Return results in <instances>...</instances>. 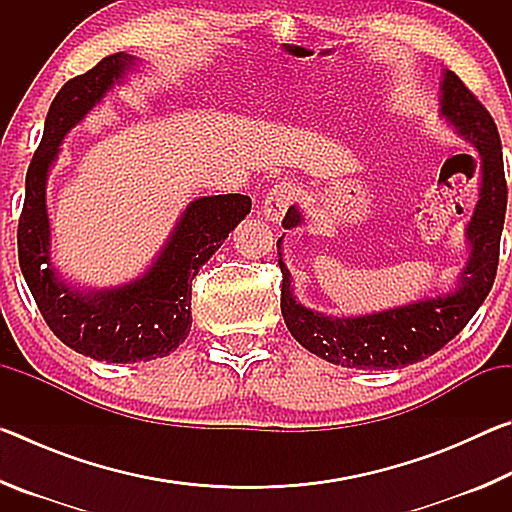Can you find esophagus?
<instances>
[{
  "label": "esophagus",
  "instance_id": "esophagus-1",
  "mask_svg": "<svg viewBox=\"0 0 512 512\" xmlns=\"http://www.w3.org/2000/svg\"><path fill=\"white\" fill-rule=\"evenodd\" d=\"M298 198V189L296 185L291 183H277L271 189H268V194L264 196V203H262V212L268 221H280L284 212L289 210L293 205V201Z\"/></svg>",
  "mask_w": 512,
  "mask_h": 512
}]
</instances>
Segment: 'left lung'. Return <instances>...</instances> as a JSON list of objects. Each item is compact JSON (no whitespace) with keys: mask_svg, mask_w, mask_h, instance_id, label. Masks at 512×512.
Wrapping results in <instances>:
<instances>
[{"mask_svg":"<svg viewBox=\"0 0 512 512\" xmlns=\"http://www.w3.org/2000/svg\"><path fill=\"white\" fill-rule=\"evenodd\" d=\"M440 90H443L440 115L481 153L479 203L467 225V241L472 250L461 273V282L452 293L357 318L323 316L302 307L293 298L291 273L282 262V239H277L284 323L302 348L336 366L388 370L431 357L470 323L495 282L508 203L497 124L483 103L449 69ZM300 223L302 214L298 207H289L282 219L284 228L291 230Z\"/></svg>","mask_w":512,"mask_h":512,"instance_id":"8db88e82","label":"left lung"}]
</instances>
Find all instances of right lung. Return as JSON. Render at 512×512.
Segmentation results:
<instances>
[{
    "mask_svg": "<svg viewBox=\"0 0 512 512\" xmlns=\"http://www.w3.org/2000/svg\"><path fill=\"white\" fill-rule=\"evenodd\" d=\"M133 65L135 58L119 51L60 88L29 164L17 225L20 268L45 323L67 348L108 363L167 357L187 339L192 327V280L250 212V198L244 194L203 196L189 203L160 257L137 280L85 293L58 280L49 255L47 173L65 135Z\"/></svg>",
    "mask_w": 512,
    "mask_h": 512,
    "instance_id": "1",
    "label": "right lung"
}]
</instances>
